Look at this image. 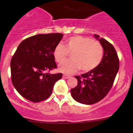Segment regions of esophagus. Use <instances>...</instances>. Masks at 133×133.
Wrapping results in <instances>:
<instances>
[{
	"instance_id": "esophagus-1",
	"label": "esophagus",
	"mask_w": 133,
	"mask_h": 133,
	"mask_svg": "<svg viewBox=\"0 0 133 133\" xmlns=\"http://www.w3.org/2000/svg\"><path fill=\"white\" fill-rule=\"evenodd\" d=\"M62 77L64 78L68 79V78H69L70 77V76H69V75H63V76H62Z\"/></svg>"
}]
</instances>
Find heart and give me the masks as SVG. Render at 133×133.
Instances as JSON below:
<instances>
[{
  "label": "heart",
  "instance_id": "1",
  "mask_svg": "<svg viewBox=\"0 0 133 133\" xmlns=\"http://www.w3.org/2000/svg\"><path fill=\"white\" fill-rule=\"evenodd\" d=\"M69 54L72 60L59 67V71L65 74H72L79 69L88 72L96 68L101 62L104 49L99 42L84 36H73L66 38L65 45L59 44L53 51V57L59 64L67 60Z\"/></svg>",
  "mask_w": 133,
  "mask_h": 133
}]
</instances>
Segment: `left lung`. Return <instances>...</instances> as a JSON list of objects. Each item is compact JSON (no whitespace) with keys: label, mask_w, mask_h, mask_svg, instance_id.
<instances>
[{"label":"left lung","mask_w":133,"mask_h":133,"mask_svg":"<svg viewBox=\"0 0 133 133\" xmlns=\"http://www.w3.org/2000/svg\"><path fill=\"white\" fill-rule=\"evenodd\" d=\"M104 49L101 62L92 70L81 76H76L77 85L71 89L75 100L81 104L91 105L102 100L112 88L119 69V60L115 48L100 36L94 35Z\"/></svg>","instance_id":"obj_1"}]
</instances>
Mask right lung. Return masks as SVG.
<instances>
[{"instance_id": "right-lung-1", "label": "right lung", "mask_w": 133, "mask_h": 133, "mask_svg": "<svg viewBox=\"0 0 133 133\" xmlns=\"http://www.w3.org/2000/svg\"><path fill=\"white\" fill-rule=\"evenodd\" d=\"M62 37V33L38 34L18 45L10 63L11 81L24 98L39 102L51 95L55 84L62 74L45 71L57 68L53 51Z\"/></svg>"}]
</instances>
